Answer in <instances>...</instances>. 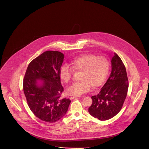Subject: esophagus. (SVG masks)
Here are the masks:
<instances>
[{
    "mask_svg": "<svg viewBox=\"0 0 149 149\" xmlns=\"http://www.w3.org/2000/svg\"><path fill=\"white\" fill-rule=\"evenodd\" d=\"M79 97V96H71V97H70V99L72 100V99H74L77 98V97Z\"/></svg>",
    "mask_w": 149,
    "mask_h": 149,
    "instance_id": "esophagus-1",
    "label": "esophagus"
}]
</instances>
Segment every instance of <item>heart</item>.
<instances>
[{
	"mask_svg": "<svg viewBox=\"0 0 149 149\" xmlns=\"http://www.w3.org/2000/svg\"><path fill=\"white\" fill-rule=\"evenodd\" d=\"M70 65L74 70L81 71L80 79L82 80L72 84L68 88L67 93L72 95H81L90 91L92 85H101L107 78L110 68L109 61L106 57L94 54L81 55L72 60ZM72 69L67 64L61 66L60 75L64 81H70Z\"/></svg>",
	"mask_w": 149,
	"mask_h": 149,
	"instance_id": "1",
	"label": "heart"
}]
</instances>
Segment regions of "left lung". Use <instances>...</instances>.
Listing matches in <instances>:
<instances>
[{
    "instance_id": "8db88e82",
    "label": "left lung",
    "mask_w": 149,
    "mask_h": 149,
    "mask_svg": "<svg viewBox=\"0 0 149 149\" xmlns=\"http://www.w3.org/2000/svg\"><path fill=\"white\" fill-rule=\"evenodd\" d=\"M111 72L100 93L91 96L93 103L89 107L90 114L105 121L119 113L124 102L129 83L125 65L116 53L111 56Z\"/></svg>"
}]
</instances>
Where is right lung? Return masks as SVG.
<instances>
[{"label":"right lung","mask_w":149,"mask_h":149,"mask_svg":"<svg viewBox=\"0 0 149 149\" xmlns=\"http://www.w3.org/2000/svg\"><path fill=\"white\" fill-rule=\"evenodd\" d=\"M64 55L47 51L33 60L24 76L23 90L28 105L37 118L55 123L65 115L71 101L60 99L63 88L60 69Z\"/></svg>","instance_id":"add662e5"}]
</instances>
